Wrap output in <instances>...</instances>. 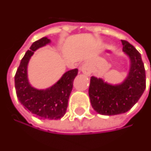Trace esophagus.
<instances>
[{"mask_svg": "<svg viewBox=\"0 0 151 151\" xmlns=\"http://www.w3.org/2000/svg\"><path fill=\"white\" fill-rule=\"evenodd\" d=\"M80 70L86 74V76H90L91 73V68L90 67V65L88 64H83L81 67H80Z\"/></svg>", "mask_w": 151, "mask_h": 151, "instance_id": "1", "label": "esophagus"}]
</instances>
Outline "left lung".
<instances>
[{
	"label": "left lung",
	"instance_id": "left-lung-1",
	"mask_svg": "<svg viewBox=\"0 0 151 151\" xmlns=\"http://www.w3.org/2000/svg\"><path fill=\"white\" fill-rule=\"evenodd\" d=\"M122 45L130 61L127 75L123 82L111 84L101 78H91L88 91L91 104L95 111L102 115L127 112L145 89V71L141 54L127 41L122 40Z\"/></svg>",
	"mask_w": 151,
	"mask_h": 151
}]
</instances>
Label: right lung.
Returning <instances> with one entry per match:
<instances>
[{"mask_svg": "<svg viewBox=\"0 0 151 151\" xmlns=\"http://www.w3.org/2000/svg\"><path fill=\"white\" fill-rule=\"evenodd\" d=\"M50 42V39L45 37L32 44L17 69L14 86L18 100L25 109L43 119L56 120L66 113L73 83L78 70L74 68L65 72L56 83L46 89H37L32 86L28 77L29 60L36 50Z\"/></svg>", "mask_w": 151, "mask_h": 151, "instance_id": "1", "label": "right lung"}]
</instances>
